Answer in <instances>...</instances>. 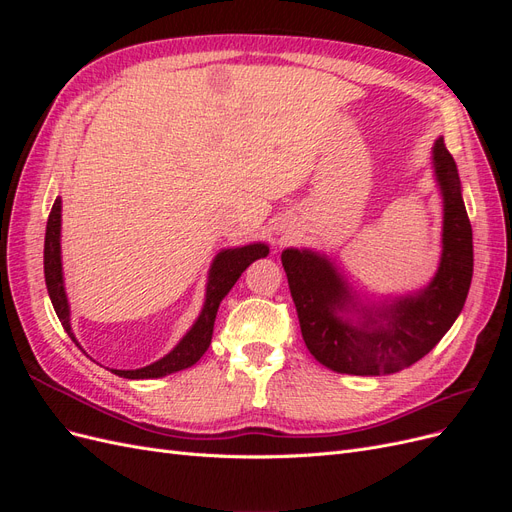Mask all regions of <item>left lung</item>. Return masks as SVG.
I'll return each instance as SVG.
<instances>
[{
    "mask_svg": "<svg viewBox=\"0 0 512 512\" xmlns=\"http://www.w3.org/2000/svg\"><path fill=\"white\" fill-rule=\"evenodd\" d=\"M433 166L444 196L442 258L433 282L414 297L363 309V324L339 316L352 301L331 262L307 250H286L282 265L307 350L339 374H395L421 361L453 327L466 303L474 252L472 226L461 198L457 164L442 138L433 145Z\"/></svg>",
    "mask_w": 512,
    "mask_h": 512,
    "instance_id": "obj_1",
    "label": "left lung"
}]
</instances>
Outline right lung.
Masks as SVG:
<instances>
[{
    "label": "right lung",
    "instance_id": "right-lung-1",
    "mask_svg": "<svg viewBox=\"0 0 512 512\" xmlns=\"http://www.w3.org/2000/svg\"><path fill=\"white\" fill-rule=\"evenodd\" d=\"M59 228H61V198H55L53 209L49 213V222H46V235H44V280L46 290H49L51 303L55 307V314L61 322V327L74 339L70 327V307L64 290V277H61V247H59ZM269 247L265 243H252L237 250H224L215 256L211 271H209V284H207V299L205 307L200 312L194 327L188 331L177 348L168 352L164 359L151 363L141 369H113V374L128 378V380H147V378H162L168 374H175L185 367H192L200 356H203L211 344L215 316H218V307L228 290L235 286L241 273L252 265L254 260L267 256ZM79 346V344H76Z\"/></svg>",
    "mask_w": 512,
    "mask_h": 512
}]
</instances>
